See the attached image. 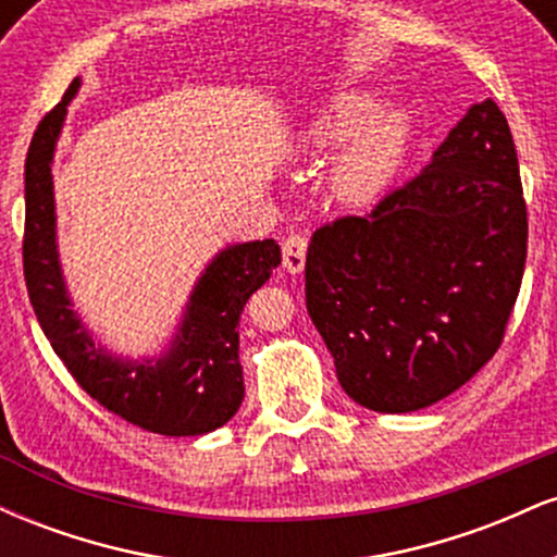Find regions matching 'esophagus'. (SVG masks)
I'll return each instance as SVG.
<instances>
[{"label":"esophagus","instance_id":"esophagus-1","mask_svg":"<svg viewBox=\"0 0 557 557\" xmlns=\"http://www.w3.org/2000/svg\"><path fill=\"white\" fill-rule=\"evenodd\" d=\"M306 248H309V238L304 233H290L283 240V264L287 272L298 274L306 264Z\"/></svg>","mask_w":557,"mask_h":557}]
</instances>
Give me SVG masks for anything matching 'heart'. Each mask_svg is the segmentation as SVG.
Listing matches in <instances>:
<instances>
[{
	"label": "heart",
	"mask_w": 557,
	"mask_h": 557,
	"mask_svg": "<svg viewBox=\"0 0 557 557\" xmlns=\"http://www.w3.org/2000/svg\"><path fill=\"white\" fill-rule=\"evenodd\" d=\"M374 107L376 99L367 91L335 94L306 123L304 133H300V151L311 157L330 154L367 122ZM408 140H411V117L406 110L387 107V110L376 112L345 146V151L332 168L335 196L348 203L374 201L403 164Z\"/></svg>",
	"instance_id": "b5f03b06"
}]
</instances>
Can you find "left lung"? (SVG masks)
<instances>
[{
	"label": "left lung",
	"mask_w": 557,
	"mask_h": 557,
	"mask_svg": "<svg viewBox=\"0 0 557 557\" xmlns=\"http://www.w3.org/2000/svg\"><path fill=\"white\" fill-rule=\"evenodd\" d=\"M527 238L513 136L487 99L372 212L311 235L306 309L345 393L408 413L466 385L500 348Z\"/></svg>",
	"instance_id": "8db88e82"
}]
</instances>
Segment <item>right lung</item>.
Segmentation results:
<instances>
[{
	"mask_svg": "<svg viewBox=\"0 0 557 557\" xmlns=\"http://www.w3.org/2000/svg\"><path fill=\"white\" fill-rule=\"evenodd\" d=\"M78 86L75 78L60 104L44 114L25 157L23 274L36 319L73 380L107 411L168 437L207 434L227 424L240 408L235 327L246 300L280 264V246L270 238L222 251L198 280L183 327L157 363L120 361L96 348L70 309L54 243L52 154Z\"/></svg>",
	"mask_w": 557,
	"mask_h": 557,
	"instance_id": "add662e5",
	"label": "right lung"
}]
</instances>
